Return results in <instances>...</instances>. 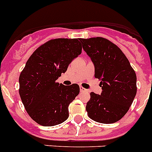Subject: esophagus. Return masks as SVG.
I'll list each match as a JSON object with an SVG mask.
<instances>
[{
	"label": "esophagus",
	"mask_w": 152,
	"mask_h": 152,
	"mask_svg": "<svg viewBox=\"0 0 152 152\" xmlns=\"http://www.w3.org/2000/svg\"><path fill=\"white\" fill-rule=\"evenodd\" d=\"M80 92H81V93H84V92H88V90H86V89L83 87V86H80Z\"/></svg>",
	"instance_id": "34e87169"
}]
</instances>
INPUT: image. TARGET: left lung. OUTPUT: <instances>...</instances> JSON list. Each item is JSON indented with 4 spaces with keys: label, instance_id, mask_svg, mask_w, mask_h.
I'll return each mask as SVG.
<instances>
[{
    "label": "left lung",
    "instance_id": "8db88e82",
    "mask_svg": "<svg viewBox=\"0 0 152 152\" xmlns=\"http://www.w3.org/2000/svg\"><path fill=\"white\" fill-rule=\"evenodd\" d=\"M80 40L94 62L95 78L101 80V94L90 93L86 107L88 116L99 123H115L133 103L137 93L136 73L123 52L108 39L96 37Z\"/></svg>",
    "mask_w": 152,
    "mask_h": 152
}]
</instances>
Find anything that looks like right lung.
I'll return each mask as SVG.
<instances>
[{
  "instance_id": "1",
  "label": "right lung",
  "mask_w": 152,
  "mask_h": 152,
  "mask_svg": "<svg viewBox=\"0 0 152 152\" xmlns=\"http://www.w3.org/2000/svg\"><path fill=\"white\" fill-rule=\"evenodd\" d=\"M82 52L78 39H55L37 48L19 76V94L27 113L40 125L51 127L69 117V105L80 93L78 84L56 82Z\"/></svg>"
}]
</instances>
